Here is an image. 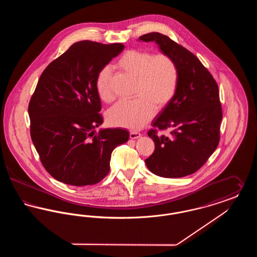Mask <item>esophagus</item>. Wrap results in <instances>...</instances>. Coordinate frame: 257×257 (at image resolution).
I'll return each instance as SVG.
<instances>
[{
  "mask_svg": "<svg viewBox=\"0 0 257 257\" xmlns=\"http://www.w3.org/2000/svg\"><path fill=\"white\" fill-rule=\"evenodd\" d=\"M142 135L139 132H136V131H130V139L132 140H136V139H139Z\"/></svg>",
  "mask_w": 257,
  "mask_h": 257,
  "instance_id": "34e87169",
  "label": "esophagus"
}]
</instances>
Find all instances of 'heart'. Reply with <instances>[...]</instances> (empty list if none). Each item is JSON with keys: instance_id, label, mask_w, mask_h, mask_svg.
Listing matches in <instances>:
<instances>
[{"instance_id": "1", "label": "heart", "mask_w": 257, "mask_h": 257, "mask_svg": "<svg viewBox=\"0 0 257 257\" xmlns=\"http://www.w3.org/2000/svg\"><path fill=\"white\" fill-rule=\"evenodd\" d=\"M115 67L136 79L132 101H120L108 111L110 123L130 129H141L154 115L155 107L163 109L174 96L179 72L175 61L166 54L154 55L148 51L128 50L115 62ZM110 69L103 67L97 74L95 88L99 98L110 102Z\"/></svg>"}]
</instances>
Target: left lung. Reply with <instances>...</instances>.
Here are the masks:
<instances>
[{
  "label": "left lung",
  "instance_id": "left-lung-1",
  "mask_svg": "<svg viewBox=\"0 0 257 257\" xmlns=\"http://www.w3.org/2000/svg\"><path fill=\"white\" fill-rule=\"evenodd\" d=\"M154 41L163 54L175 61L179 83L167 106L152 121L155 129L148 136L155 143V150L146 159L148 170L166 177H184L198 171L213 154L220 142L222 111L219 87L196 56L171 38L150 33L139 38ZM171 127V137L157 135L156 128Z\"/></svg>",
  "mask_w": 257,
  "mask_h": 257
}]
</instances>
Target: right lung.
<instances>
[{"mask_svg": "<svg viewBox=\"0 0 257 257\" xmlns=\"http://www.w3.org/2000/svg\"><path fill=\"white\" fill-rule=\"evenodd\" d=\"M123 49L121 43L76 42L38 80L28 108L31 137L43 167L60 182H100L110 171L112 150L129 139L120 128L95 132L103 123L95 80Z\"/></svg>", "mask_w": 257, "mask_h": 257, "instance_id": "right-lung-1", "label": "right lung"}]
</instances>
